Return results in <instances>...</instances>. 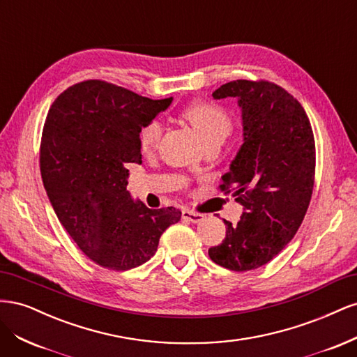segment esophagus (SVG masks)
<instances>
[{
    "label": "esophagus",
    "mask_w": 357,
    "mask_h": 357,
    "mask_svg": "<svg viewBox=\"0 0 357 357\" xmlns=\"http://www.w3.org/2000/svg\"><path fill=\"white\" fill-rule=\"evenodd\" d=\"M181 218L185 219L186 222H190V223H199V222L204 220V214L190 211V210H185L181 213Z\"/></svg>",
    "instance_id": "34e87169"
}]
</instances>
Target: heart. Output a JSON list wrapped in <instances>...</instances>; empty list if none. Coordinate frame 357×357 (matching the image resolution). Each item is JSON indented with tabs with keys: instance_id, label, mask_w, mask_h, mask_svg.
Masks as SVG:
<instances>
[{
	"instance_id": "b5f03b06",
	"label": "heart",
	"mask_w": 357,
	"mask_h": 357,
	"mask_svg": "<svg viewBox=\"0 0 357 357\" xmlns=\"http://www.w3.org/2000/svg\"><path fill=\"white\" fill-rule=\"evenodd\" d=\"M183 114L198 132L205 146L210 143H223L225 138L232 131V117L219 104L207 101L193 102ZM162 131L164 128L159 121H152L144 125L139 131V147L144 153H152L156 150Z\"/></svg>"
}]
</instances>
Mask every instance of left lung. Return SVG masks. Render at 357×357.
Listing matches in <instances>:
<instances>
[{"instance_id": "obj_1", "label": "left lung", "mask_w": 357, "mask_h": 357, "mask_svg": "<svg viewBox=\"0 0 357 357\" xmlns=\"http://www.w3.org/2000/svg\"><path fill=\"white\" fill-rule=\"evenodd\" d=\"M236 98L243 144L222 177V190L241 202L238 223L225 220L222 244L208 248L214 264L250 271L271 261L294 238L314 186V135L305 110L280 86L236 80L213 92Z\"/></svg>"}]
</instances>
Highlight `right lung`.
Here are the masks:
<instances>
[{
  "label": "right lung",
  "instance_id": "right-lung-1",
  "mask_svg": "<svg viewBox=\"0 0 357 357\" xmlns=\"http://www.w3.org/2000/svg\"><path fill=\"white\" fill-rule=\"evenodd\" d=\"M171 102L88 80L62 92L47 113L40 147L43 185L71 238L104 268L143 265L181 218L172 207L147 208L126 190L128 165L142 164L139 131Z\"/></svg>",
  "mask_w": 357,
  "mask_h": 357
}]
</instances>
